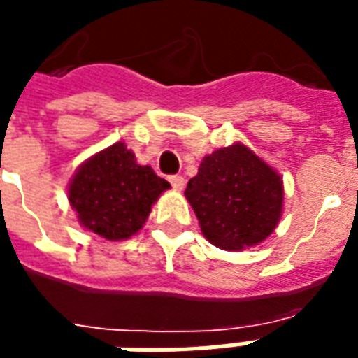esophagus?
<instances>
[{
	"label": "esophagus",
	"instance_id": "esophagus-1",
	"mask_svg": "<svg viewBox=\"0 0 358 358\" xmlns=\"http://www.w3.org/2000/svg\"><path fill=\"white\" fill-rule=\"evenodd\" d=\"M169 182H171L172 187H174V189H178V192H182L184 186H186V180H184V176H180V174L169 176Z\"/></svg>",
	"mask_w": 358,
	"mask_h": 358
}]
</instances>
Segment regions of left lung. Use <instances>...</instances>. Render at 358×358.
<instances>
[{"mask_svg": "<svg viewBox=\"0 0 358 358\" xmlns=\"http://www.w3.org/2000/svg\"><path fill=\"white\" fill-rule=\"evenodd\" d=\"M186 199L214 246L243 250L266 241L279 224L282 180L252 150L233 144L203 159Z\"/></svg>", "mask_w": 358, "mask_h": 358, "instance_id": "8db88e82", "label": "left lung"}]
</instances>
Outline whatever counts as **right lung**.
Returning a JSON list of instances; mask_svg holds the SVG:
<instances>
[{"label":"right lung","mask_w":358,"mask_h":358,"mask_svg":"<svg viewBox=\"0 0 358 358\" xmlns=\"http://www.w3.org/2000/svg\"><path fill=\"white\" fill-rule=\"evenodd\" d=\"M171 184L152 166L138 165L123 142H115L79 166L68 199L81 226L102 239L121 241L144 226L152 205Z\"/></svg>","instance_id":"1"}]
</instances>
